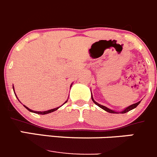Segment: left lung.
<instances>
[{
	"label": "left lung",
	"instance_id": "obj_1",
	"mask_svg": "<svg viewBox=\"0 0 157 157\" xmlns=\"http://www.w3.org/2000/svg\"><path fill=\"white\" fill-rule=\"evenodd\" d=\"M91 97H92V100H93V101H94V103H95L96 105H97V106H98L99 107H100V108H101V109H104V110H105V111H106V112H108V113H127V112H129V111H130V110H131V109H134V108H136V106H137L138 105L140 104V101H139V102H137V103H133V104L130 105V106H129L128 107H127V108H126V109H124V110L121 111V112H117V111H114V110H112V109H109V108H107V107H106V106H103V105H100V103H97V102H96L95 100H94V98H93V97H92V96H91Z\"/></svg>",
	"mask_w": 157,
	"mask_h": 157
}]
</instances>
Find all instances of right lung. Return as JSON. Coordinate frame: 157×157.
<instances>
[{
    "mask_svg": "<svg viewBox=\"0 0 157 157\" xmlns=\"http://www.w3.org/2000/svg\"><path fill=\"white\" fill-rule=\"evenodd\" d=\"M72 85V84H71ZM13 92H14V89H13ZM15 96H16V94H15ZM67 100L66 102H65V103H67ZM62 106V105H61ZM60 106H59V107H57V108H54V109H49V110H47V111H34V110H32V109H29L28 107H27V106H24V107L26 108V109H28L29 111H30V112H32V113H38V114H42V115H44V114H47V113H52V112H54V111H55V110H57V109H58V108H60Z\"/></svg>",
    "mask_w": 157,
    "mask_h": 157,
    "instance_id": "obj_1",
    "label": "right lung"
}]
</instances>
